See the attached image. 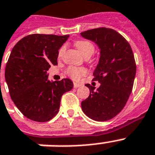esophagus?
<instances>
[{"instance_id":"obj_1","label":"esophagus","mask_w":155,"mask_h":155,"mask_svg":"<svg viewBox=\"0 0 155 155\" xmlns=\"http://www.w3.org/2000/svg\"><path fill=\"white\" fill-rule=\"evenodd\" d=\"M80 86H81V84H79V83H74V87H75V88H77V87H80Z\"/></svg>"}]
</instances>
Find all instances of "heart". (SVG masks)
<instances>
[{
    "label": "heart",
    "instance_id": "1",
    "mask_svg": "<svg viewBox=\"0 0 155 155\" xmlns=\"http://www.w3.org/2000/svg\"><path fill=\"white\" fill-rule=\"evenodd\" d=\"M75 47H77V49L80 51L82 54L88 58L92 55V54L95 51V46L92 42L87 41V40H77L75 42ZM65 47H62L58 51V57H61L62 54L64 52ZM67 74L70 76L73 80H80V78L83 77L84 75L87 74V70L85 68H76V67H73L71 66L67 69Z\"/></svg>",
    "mask_w": 155,
    "mask_h": 155
}]
</instances>
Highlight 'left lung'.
Wrapping results in <instances>:
<instances>
[{"mask_svg": "<svg viewBox=\"0 0 155 155\" xmlns=\"http://www.w3.org/2000/svg\"><path fill=\"white\" fill-rule=\"evenodd\" d=\"M96 42L101 49L99 63L93 72L97 90L89 84V97L81 102L83 112L97 121H105L117 115L125 107L133 90L136 63L130 43L110 28L101 27L80 33Z\"/></svg>", "mask_w": 155, "mask_h": 155, "instance_id": "1", "label": "left lung"}]
</instances>
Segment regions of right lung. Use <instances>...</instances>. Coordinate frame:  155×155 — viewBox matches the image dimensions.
<instances>
[{"label": "right lung", "mask_w": 155, "mask_h": 155, "mask_svg": "<svg viewBox=\"0 0 155 155\" xmlns=\"http://www.w3.org/2000/svg\"><path fill=\"white\" fill-rule=\"evenodd\" d=\"M69 35L34 34L18 42L6 63L5 77L9 95L23 115L46 122L59 111L61 97L72 89L70 79L51 82L47 71L57 65L58 50Z\"/></svg>", "instance_id": "add662e5"}]
</instances>
